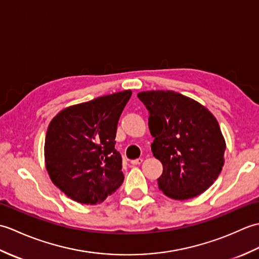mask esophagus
<instances>
[{
  "label": "esophagus",
  "instance_id": "esophagus-1",
  "mask_svg": "<svg viewBox=\"0 0 259 259\" xmlns=\"http://www.w3.org/2000/svg\"><path fill=\"white\" fill-rule=\"evenodd\" d=\"M142 162V159L139 158V159H135V160H131L130 163L133 164V166H138V164H140Z\"/></svg>",
  "mask_w": 259,
  "mask_h": 259
}]
</instances>
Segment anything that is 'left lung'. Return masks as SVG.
<instances>
[{
	"instance_id": "left-lung-1",
	"label": "left lung",
	"mask_w": 259,
	"mask_h": 259,
	"mask_svg": "<svg viewBox=\"0 0 259 259\" xmlns=\"http://www.w3.org/2000/svg\"><path fill=\"white\" fill-rule=\"evenodd\" d=\"M138 98L149 111L151 151L163 167L159 189L176 200L206 191L225 163L226 142L217 119L199 102L175 91H142Z\"/></svg>"
}]
</instances>
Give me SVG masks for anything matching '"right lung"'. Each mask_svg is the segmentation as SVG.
<instances>
[{"instance_id": "right-lung-1", "label": "right lung", "mask_w": 259, "mask_h": 259, "mask_svg": "<svg viewBox=\"0 0 259 259\" xmlns=\"http://www.w3.org/2000/svg\"><path fill=\"white\" fill-rule=\"evenodd\" d=\"M131 90L102 96L60 111L48 126L47 171L71 199L96 205L122 185V159L114 149L118 121Z\"/></svg>"}]
</instances>
